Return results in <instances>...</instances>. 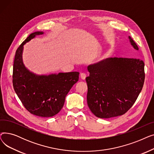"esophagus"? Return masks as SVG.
<instances>
[{
    "label": "esophagus",
    "mask_w": 154,
    "mask_h": 154,
    "mask_svg": "<svg viewBox=\"0 0 154 154\" xmlns=\"http://www.w3.org/2000/svg\"><path fill=\"white\" fill-rule=\"evenodd\" d=\"M80 78H81L82 79L84 80L86 78V74H85V73H80Z\"/></svg>",
    "instance_id": "1"
}]
</instances>
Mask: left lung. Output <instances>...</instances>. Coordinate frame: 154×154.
Listing matches in <instances>:
<instances>
[{"label":"left lung","mask_w":154,"mask_h":154,"mask_svg":"<svg viewBox=\"0 0 154 154\" xmlns=\"http://www.w3.org/2000/svg\"><path fill=\"white\" fill-rule=\"evenodd\" d=\"M131 45L139 50L133 39ZM90 75L85 80L87 104L99 118L122 116L130 109L144 83V62L139 59L107 58L87 67Z\"/></svg>","instance_id":"1"}]
</instances>
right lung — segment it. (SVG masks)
Segmentation results:
<instances>
[{
  "label": "right lung",
  "instance_id": "right-lung-1",
  "mask_svg": "<svg viewBox=\"0 0 154 154\" xmlns=\"http://www.w3.org/2000/svg\"><path fill=\"white\" fill-rule=\"evenodd\" d=\"M43 34V32L32 33L16 51L12 83L15 93L30 114L51 117L62 109L67 94L79 80V72L37 75L26 68L22 56L23 45L36 35Z\"/></svg>",
  "mask_w": 154,
  "mask_h": 154
}]
</instances>
